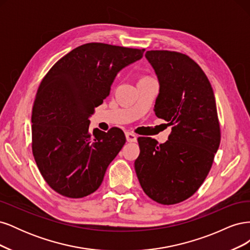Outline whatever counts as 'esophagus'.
<instances>
[{
  "label": "esophagus",
  "instance_id": "1",
  "mask_svg": "<svg viewBox=\"0 0 250 250\" xmlns=\"http://www.w3.org/2000/svg\"><path fill=\"white\" fill-rule=\"evenodd\" d=\"M125 135H126L127 142H129V143L137 142V135H135V134H133V133H131V132H126Z\"/></svg>",
  "mask_w": 250,
  "mask_h": 250
}]
</instances>
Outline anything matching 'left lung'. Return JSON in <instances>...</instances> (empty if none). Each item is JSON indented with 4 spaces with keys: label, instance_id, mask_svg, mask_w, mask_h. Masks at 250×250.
Instances as JSON below:
<instances>
[{
    "label": "left lung",
    "instance_id": "8db88e82",
    "mask_svg": "<svg viewBox=\"0 0 250 250\" xmlns=\"http://www.w3.org/2000/svg\"><path fill=\"white\" fill-rule=\"evenodd\" d=\"M160 93L154 112L172 125L168 141L139 138L134 169L147 196L175 204L198 190L220 145V125L213 88L201 67L188 56L171 51H147Z\"/></svg>",
    "mask_w": 250,
    "mask_h": 250
}]
</instances>
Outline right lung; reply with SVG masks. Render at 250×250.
<instances>
[{
	"label": "right lung",
	"instance_id": "1",
	"mask_svg": "<svg viewBox=\"0 0 250 250\" xmlns=\"http://www.w3.org/2000/svg\"><path fill=\"white\" fill-rule=\"evenodd\" d=\"M145 49L82 44L60 58L41 82L32 108V152L47 184L60 195L82 198L102 184L126 142L113 127L89 131V117L110 93L117 74Z\"/></svg>",
	"mask_w": 250,
	"mask_h": 250
}]
</instances>
